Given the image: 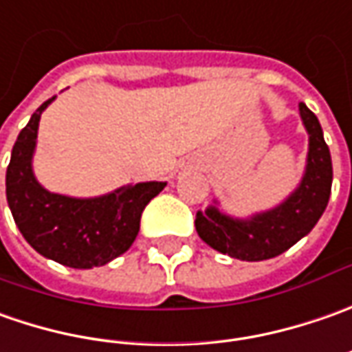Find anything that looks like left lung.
Returning <instances> with one entry per match:
<instances>
[{
    "mask_svg": "<svg viewBox=\"0 0 352 352\" xmlns=\"http://www.w3.org/2000/svg\"><path fill=\"white\" fill-rule=\"evenodd\" d=\"M309 134L306 171L296 190L273 210L253 214L248 220L232 218L216 206L197 212V232L202 241L239 261L273 259L308 236L325 210L333 167L318 116L304 103L298 104Z\"/></svg>",
    "mask_w": 352,
    "mask_h": 352,
    "instance_id": "left-lung-1",
    "label": "left lung"
}]
</instances>
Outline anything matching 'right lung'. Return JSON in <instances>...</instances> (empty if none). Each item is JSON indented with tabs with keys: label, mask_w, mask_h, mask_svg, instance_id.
Segmentation results:
<instances>
[{
	"label": "right lung",
	"mask_w": 352,
	"mask_h": 352,
	"mask_svg": "<svg viewBox=\"0 0 352 352\" xmlns=\"http://www.w3.org/2000/svg\"><path fill=\"white\" fill-rule=\"evenodd\" d=\"M52 101H44L19 132L7 165V204L19 232L43 257L72 269L101 267L134 243L146 204L167 183L126 185L95 199L46 190L32 173V153L41 115Z\"/></svg>",
	"instance_id": "obj_1"
}]
</instances>
